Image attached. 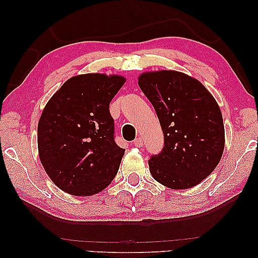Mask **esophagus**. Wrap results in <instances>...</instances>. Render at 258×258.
Here are the masks:
<instances>
[{
	"label": "esophagus",
	"mask_w": 258,
	"mask_h": 258,
	"mask_svg": "<svg viewBox=\"0 0 258 258\" xmlns=\"http://www.w3.org/2000/svg\"><path fill=\"white\" fill-rule=\"evenodd\" d=\"M134 146L137 147V148H142L143 147L142 137H139V139H136L135 141H134Z\"/></svg>",
	"instance_id": "obj_1"
}]
</instances>
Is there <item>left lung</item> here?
Returning a JSON list of instances; mask_svg holds the SVG:
<instances>
[{
	"label": "left lung",
	"instance_id": "obj_1",
	"mask_svg": "<svg viewBox=\"0 0 258 258\" xmlns=\"http://www.w3.org/2000/svg\"><path fill=\"white\" fill-rule=\"evenodd\" d=\"M139 86L164 135L163 149L149 160L150 174L171 189L197 185L223 154L224 124L217 102L200 81L172 70L144 73Z\"/></svg>",
	"mask_w": 258,
	"mask_h": 258
}]
</instances>
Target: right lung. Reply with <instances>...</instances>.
Wrapping results in <instances>:
<instances>
[{
	"label": "right lung",
	"mask_w": 258,
	"mask_h": 258,
	"mask_svg": "<svg viewBox=\"0 0 258 258\" xmlns=\"http://www.w3.org/2000/svg\"><path fill=\"white\" fill-rule=\"evenodd\" d=\"M124 82L118 75L74 76L44 107L37 126L38 155L63 191L91 196L115 178L124 149L115 142L109 104Z\"/></svg>",
	"instance_id": "1"
}]
</instances>
